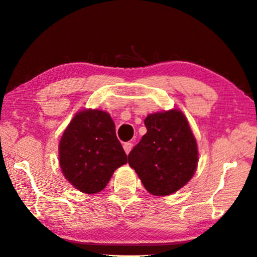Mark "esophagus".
<instances>
[{
    "mask_svg": "<svg viewBox=\"0 0 257 257\" xmlns=\"http://www.w3.org/2000/svg\"><path fill=\"white\" fill-rule=\"evenodd\" d=\"M132 149H133L132 143H124V144H123V150L125 152V154H129V152L132 151Z\"/></svg>",
    "mask_w": 257,
    "mask_h": 257,
    "instance_id": "esophagus-1",
    "label": "esophagus"
}]
</instances>
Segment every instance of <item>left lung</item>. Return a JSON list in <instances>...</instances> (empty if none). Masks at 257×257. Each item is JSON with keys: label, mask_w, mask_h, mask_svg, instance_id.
Listing matches in <instances>:
<instances>
[{"label": "left lung", "mask_w": 257, "mask_h": 257, "mask_svg": "<svg viewBox=\"0 0 257 257\" xmlns=\"http://www.w3.org/2000/svg\"><path fill=\"white\" fill-rule=\"evenodd\" d=\"M147 133L128 155V163L145 189L169 196L181 189L196 171L198 147L188 120L178 108L146 116Z\"/></svg>", "instance_id": "1"}]
</instances>
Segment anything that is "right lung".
Wrapping results in <instances>:
<instances>
[{"label":"right lung","instance_id":"right-lung-1","mask_svg":"<svg viewBox=\"0 0 257 257\" xmlns=\"http://www.w3.org/2000/svg\"><path fill=\"white\" fill-rule=\"evenodd\" d=\"M128 158L107 112L85 108L77 112L59 143V163L66 179L85 194L105 188Z\"/></svg>","mask_w":257,"mask_h":257}]
</instances>
